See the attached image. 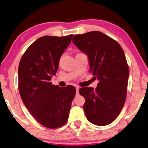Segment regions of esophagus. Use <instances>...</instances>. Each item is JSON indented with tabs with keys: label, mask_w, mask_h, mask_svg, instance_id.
<instances>
[{
	"label": "esophagus",
	"mask_w": 148,
	"mask_h": 148,
	"mask_svg": "<svg viewBox=\"0 0 148 148\" xmlns=\"http://www.w3.org/2000/svg\"><path fill=\"white\" fill-rule=\"evenodd\" d=\"M76 95H78L79 94V86H76Z\"/></svg>",
	"instance_id": "esophagus-1"
}]
</instances>
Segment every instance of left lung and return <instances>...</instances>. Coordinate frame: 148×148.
Here are the masks:
<instances>
[{"mask_svg":"<svg viewBox=\"0 0 148 148\" xmlns=\"http://www.w3.org/2000/svg\"><path fill=\"white\" fill-rule=\"evenodd\" d=\"M74 44L88 56L90 70L97 79V88L82 87L84 111L88 121L97 126L112 123L126 101L129 68L125 53L116 40L99 31L76 34Z\"/></svg>","mask_w":148,"mask_h":148,"instance_id":"obj_1","label":"left lung"}]
</instances>
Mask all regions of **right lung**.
Here are the masks:
<instances>
[{
	"label": "right lung",
	"instance_id": "obj_1",
	"mask_svg": "<svg viewBox=\"0 0 148 148\" xmlns=\"http://www.w3.org/2000/svg\"><path fill=\"white\" fill-rule=\"evenodd\" d=\"M72 36L40 37L26 49L19 64L21 99L34 119L49 129H57L67 123L76 95L74 86L60 87L51 82Z\"/></svg>",
	"mask_w": 148,
	"mask_h": 148
}]
</instances>
